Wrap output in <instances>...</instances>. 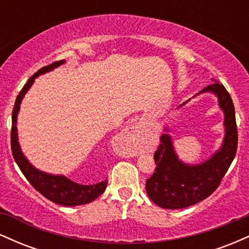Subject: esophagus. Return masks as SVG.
I'll return each mask as SVG.
<instances>
[{
    "instance_id": "34e87169",
    "label": "esophagus",
    "mask_w": 249,
    "mask_h": 249,
    "mask_svg": "<svg viewBox=\"0 0 249 249\" xmlns=\"http://www.w3.org/2000/svg\"><path fill=\"white\" fill-rule=\"evenodd\" d=\"M125 141L133 152H138L142 148V139H144V126L142 124H133L128 126L124 134Z\"/></svg>"
}]
</instances>
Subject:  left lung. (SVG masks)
<instances>
[{"instance_id": "1", "label": "left lung", "mask_w": 249, "mask_h": 249, "mask_svg": "<svg viewBox=\"0 0 249 249\" xmlns=\"http://www.w3.org/2000/svg\"><path fill=\"white\" fill-rule=\"evenodd\" d=\"M205 91L215 93L225 112L224 144L210 160L190 166L180 161L174 153L170 136L162 134L153 156L157 166L145 186L150 199L162 208L179 210L208 198L219 187L235 157L238 127L230 92L218 82L204 88L199 93Z\"/></svg>"}]
</instances>
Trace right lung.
Listing matches in <instances>:
<instances>
[{
    "mask_svg": "<svg viewBox=\"0 0 249 249\" xmlns=\"http://www.w3.org/2000/svg\"><path fill=\"white\" fill-rule=\"evenodd\" d=\"M63 63H64V59L51 63L47 67H43L42 69H39L36 73H34L30 77L29 81L24 84L23 89L19 91L13 108V117H11L10 144L14 159H15L16 164L18 165L19 170L22 171L25 178L31 184V186L35 188L36 191H38L45 198L51 200L53 202H56V204L62 205V206H78V205L89 204V202H91L92 200L98 198L101 194L104 193L107 185V180L105 179L104 181L96 185H79L63 176H50V174L43 173L41 171L36 170L25 159L23 153L21 152V148H19L18 141H17V113H18L19 104H21V101L24 97L25 92L29 90V88L33 85L37 76L53 70V68L58 67Z\"/></svg>",
    "mask_w": 249,
    "mask_h": 249,
    "instance_id": "right-lung-1",
    "label": "right lung"
}]
</instances>
